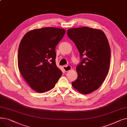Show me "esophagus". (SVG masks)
Returning <instances> with one entry per match:
<instances>
[{"instance_id":"esophagus-1","label":"esophagus","mask_w":127,"mask_h":127,"mask_svg":"<svg viewBox=\"0 0 127 127\" xmlns=\"http://www.w3.org/2000/svg\"><path fill=\"white\" fill-rule=\"evenodd\" d=\"M63 68L64 69V71L65 72H67L69 70H70L71 69V67L70 65H65V66H63Z\"/></svg>"}]
</instances>
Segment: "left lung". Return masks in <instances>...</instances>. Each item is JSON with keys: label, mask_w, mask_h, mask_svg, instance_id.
<instances>
[{"label": "left lung", "mask_w": 127, "mask_h": 127, "mask_svg": "<svg viewBox=\"0 0 127 127\" xmlns=\"http://www.w3.org/2000/svg\"><path fill=\"white\" fill-rule=\"evenodd\" d=\"M67 33L81 60L76 67L77 79L72 85L81 94H90L101 86L108 75L111 58L108 40L102 30L87 27L69 29Z\"/></svg>", "instance_id": "1"}]
</instances>
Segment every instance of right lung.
<instances>
[{
    "label": "right lung",
    "instance_id": "obj_1",
    "mask_svg": "<svg viewBox=\"0 0 127 127\" xmlns=\"http://www.w3.org/2000/svg\"><path fill=\"white\" fill-rule=\"evenodd\" d=\"M66 31L46 27L27 32L20 43L18 66L30 87L38 93L48 91L55 86L62 74L56 65V47Z\"/></svg>",
    "mask_w": 127,
    "mask_h": 127
}]
</instances>
